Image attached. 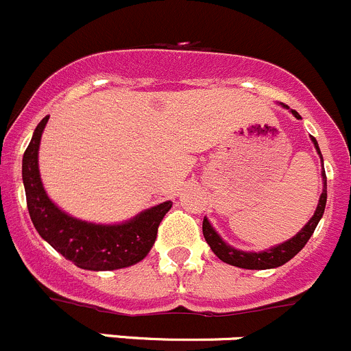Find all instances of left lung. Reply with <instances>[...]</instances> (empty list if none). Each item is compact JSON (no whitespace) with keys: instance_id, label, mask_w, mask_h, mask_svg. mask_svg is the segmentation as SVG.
<instances>
[{"instance_id":"1","label":"left lung","mask_w":351,"mask_h":351,"mask_svg":"<svg viewBox=\"0 0 351 351\" xmlns=\"http://www.w3.org/2000/svg\"><path fill=\"white\" fill-rule=\"evenodd\" d=\"M283 108L290 110L287 104H283ZM291 114H293L297 120H302L300 114L297 113L295 110H291ZM312 142H314V147L317 151V154L321 156V161H322V154H321V149H319L317 141L314 137H311ZM324 169V168H322ZM322 182H324V189H322L321 193V199H319L317 204V209H315L314 216L311 217L307 224L295 234L293 238L290 240L283 241V243L276 245V247H271L267 250H262V252H243V250H238V248L231 247L228 245L219 234L216 233L210 223L207 221V217H204V223H202V233L204 238H206L207 245L210 247V250L217 255L223 262L230 264V266L234 267H241V269H273V267H280L283 264H287L290 258H293L302 248L305 247V243L308 241V238L312 237L314 233L315 226L319 224L321 221L322 214H324L326 209V200H328V185H326V171H322Z\"/></svg>"}]
</instances>
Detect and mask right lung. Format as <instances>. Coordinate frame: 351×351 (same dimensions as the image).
<instances>
[{
    "label": "right lung",
    "instance_id": "1",
    "mask_svg": "<svg viewBox=\"0 0 351 351\" xmlns=\"http://www.w3.org/2000/svg\"><path fill=\"white\" fill-rule=\"evenodd\" d=\"M47 120L49 117L43 118L36 127L22 161L27 209L37 233L80 269L113 271L141 262L154 245L159 223L173 202L158 204L120 224L87 223L63 213L47 197L39 175L37 156Z\"/></svg>",
    "mask_w": 351,
    "mask_h": 351
}]
</instances>
